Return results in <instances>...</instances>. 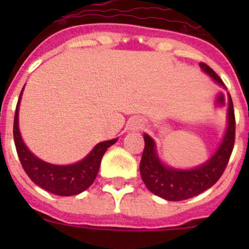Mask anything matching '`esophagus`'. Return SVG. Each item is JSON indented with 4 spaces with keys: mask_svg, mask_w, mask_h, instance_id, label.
I'll return each mask as SVG.
<instances>
[{
    "mask_svg": "<svg viewBox=\"0 0 249 249\" xmlns=\"http://www.w3.org/2000/svg\"><path fill=\"white\" fill-rule=\"evenodd\" d=\"M144 127V121L140 117L132 118V121L129 122V128L133 129V131H137V129H142Z\"/></svg>",
    "mask_w": 249,
    "mask_h": 249,
    "instance_id": "esophagus-1",
    "label": "esophagus"
}]
</instances>
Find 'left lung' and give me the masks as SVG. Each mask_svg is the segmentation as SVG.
<instances>
[{"instance_id": "obj_1", "label": "left lung", "mask_w": 249, "mask_h": 249, "mask_svg": "<svg viewBox=\"0 0 249 249\" xmlns=\"http://www.w3.org/2000/svg\"><path fill=\"white\" fill-rule=\"evenodd\" d=\"M206 73L223 86L218 74L206 63H199ZM236 137V118L232 98H228V126L221 146L206 163L193 169H176L164 166L156 153V144L144 135V149L141 158L140 172L146 187L153 195L167 201H183L204 192L218 181L232 155Z\"/></svg>"}]
</instances>
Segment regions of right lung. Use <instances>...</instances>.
<instances>
[{"label": "right lung", "mask_w": 249, "mask_h": 249, "mask_svg": "<svg viewBox=\"0 0 249 249\" xmlns=\"http://www.w3.org/2000/svg\"><path fill=\"white\" fill-rule=\"evenodd\" d=\"M22 92L23 89L19 93L15 120H13V140L16 144L17 155L25 172L34 183L53 195L67 197L86 191L96 179L105 152L108 147L117 142V138L100 142L82 160L74 164L56 166V164L47 163L45 160L37 158L34 153H31L30 149L22 141L18 129V107Z\"/></svg>", "instance_id": "right-lung-1"}]
</instances>
